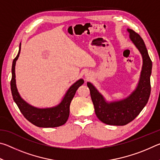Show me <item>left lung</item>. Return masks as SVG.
I'll use <instances>...</instances> for the list:
<instances>
[{"instance_id":"8db88e82","label":"left lung","mask_w":160,"mask_h":160,"mask_svg":"<svg viewBox=\"0 0 160 160\" xmlns=\"http://www.w3.org/2000/svg\"><path fill=\"white\" fill-rule=\"evenodd\" d=\"M128 31L131 41L138 48L143 59L141 75L136 90L128 98L107 103L90 82L87 83L97 118L108 125L124 126L131 122L147 104L150 95L152 61L141 37L132 29H128Z\"/></svg>"}]
</instances>
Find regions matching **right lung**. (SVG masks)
Returning a JSON list of instances; mask_svg holds the SVG:
<instances>
[{"label":"right lung","instance_id":"add662e5","mask_svg":"<svg viewBox=\"0 0 160 160\" xmlns=\"http://www.w3.org/2000/svg\"><path fill=\"white\" fill-rule=\"evenodd\" d=\"M20 49L16 57L14 58L12 66V79L10 81V88L12 98L19 109L26 119L34 126L42 128H54L63 125L66 123L70 113V104L75 92L84 83V80L80 79L74 83L67 91L63 99L57 107L48 109H38L28 104L21 98L19 94L15 84V63L20 53Z\"/></svg>","mask_w":160,"mask_h":160}]
</instances>
